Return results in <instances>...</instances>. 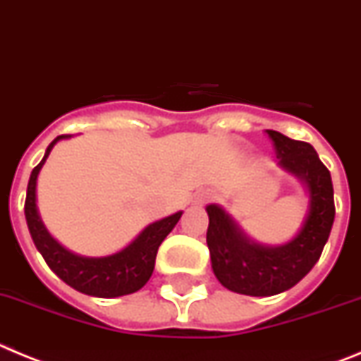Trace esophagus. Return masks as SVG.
<instances>
[{
    "instance_id": "1",
    "label": "esophagus",
    "mask_w": 361,
    "mask_h": 361,
    "mask_svg": "<svg viewBox=\"0 0 361 361\" xmlns=\"http://www.w3.org/2000/svg\"><path fill=\"white\" fill-rule=\"evenodd\" d=\"M209 200H212V194L210 192H204L200 196V203H204V201H209Z\"/></svg>"
}]
</instances>
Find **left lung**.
I'll use <instances>...</instances> for the list:
<instances>
[{"instance_id": "8db88e82", "label": "left lung", "mask_w": 361, "mask_h": 361, "mask_svg": "<svg viewBox=\"0 0 361 361\" xmlns=\"http://www.w3.org/2000/svg\"><path fill=\"white\" fill-rule=\"evenodd\" d=\"M279 165L297 174L310 188L307 219L288 245L269 248L248 241L232 219L216 204H209L207 245L217 281L241 295L269 297L293 288L306 277L322 255L334 221V196L329 169L313 145L266 129Z\"/></svg>"}]
</instances>
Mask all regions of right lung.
<instances>
[{"mask_svg": "<svg viewBox=\"0 0 361 361\" xmlns=\"http://www.w3.org/2000/svg\"><path fill=\"white\" fill-rule=\"evenodd\" d=\"M68 136L71 135L57 136L48 145L44 158L41 160V164L35 165L30 174V180H28L25 217H27V225L32 239H34L35 248L41 252L51 271L80 293L100 298H113L135 293L140 288H144L145 282L151 279L158 248H160L161 241L169 235V232L176 226L181 212H176L149 225L128 248L115 253V255H109V257H79V255H73L71 252L64 250L41 223L37 207H35V183H37L39 171L47 161L55 142H59L61 138H68Z\"/></svg>", "mask_w": 361, "mask_h": 361, "instance_id": "right-lung-1", "label": "right lung"}]
</instances>
